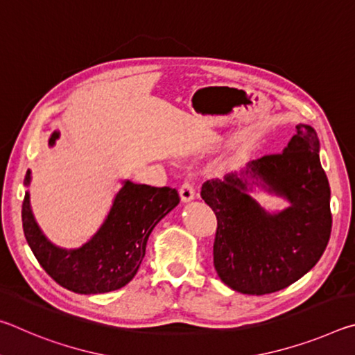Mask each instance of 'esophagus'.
Returning <instances> with one entry per match:
<instances>
[{
    "mask_svg": "<svg viewBox=\"0 0 355 355\" xmlns=\"http://www.w3.org/2000/svg\"><path fill=\"white\" fill-rule=\"evenodd\" d=\"M180 197H182L183 202L196 199V183L191 182V180H186V182L180 186Z\"/></svg>",
    "mask_w": 355,
    "mask_h": 355,
    "instance_id": "obj_1",
    "label": "esophagus"
}]
</instances>
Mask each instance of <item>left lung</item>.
<instances>
[{
    "mask_svg": "<svg viewBox=\"0 0 355 355\" xmlns=\"http://www.w3.org/2000/svg\"><path fill=\"white\" fill-rule=\"evenodd\" d=\"M320 141L309 125H297L280 153L252 161L245 173L261 178L291 207L266 214L235 173L202 184V199L218 219L213 244L216 272L244 294L284 290L307 274L327 248L332 232L330 188L320 163Z\"/></svg>",
    "mask_w": 355,
    "mask_h": 355,
    "instance_id": "left-lung-1",
    "label": "left lung"
}]
</instances>
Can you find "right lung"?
Here are the masks:
<instances>
[{"mask_svg": "<svg viewBox=\"0 0 355 355\" xmlns=\"http://www.w3.org/2000/svg\"><path fill=\"white\" fill-rule=\"evenodd\" d=\"M58 136L53 133L50 144ZM25 183H29V171ZM178 202L177 189L169 186L155 188L127 182L97 235L80 249L64 250L40 233L26 192L21 205L23 232L39 264L56 284L80 294L110 293L135 277L150 233Z\"/></svg>", "mask_w": 355, "mask_h": 355, "instance_id": "add662e5", "label": "right lung"}]
</instances>
